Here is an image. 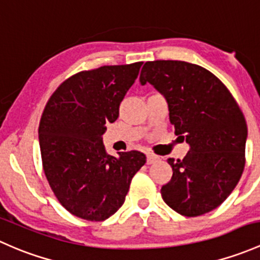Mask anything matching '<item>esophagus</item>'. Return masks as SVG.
I'll use <instances>...</instances> for the list:
<instances>
[{
  "instance_id": "obj_1",
  "label": "esophagus",
  "mask_w": 260,
  "mask_h": 260,
  "mask_svg": "<svg viewBox=\"0 0 260 260\" xmlns=\"http://www.w3.org/2000/svg\"><path fill=\"white\" fill-rule=\"evenodd\" d=\"M156 161H159V156L151 154V152H149V154L146 155V162H148L149 165L154 164V162H156Z\"/></svg>"
}]
</instances>
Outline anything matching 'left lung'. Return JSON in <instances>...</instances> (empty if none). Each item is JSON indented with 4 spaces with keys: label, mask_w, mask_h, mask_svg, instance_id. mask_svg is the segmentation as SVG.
I'll return each mask as SVG.
<instances>
[{
    "label": "left lung",
    "mask_w": 260,
    "mask_h": 260,
    "mask_svg": "<svg viewBox=\"0 0 260 260\" xmlns=\"http://www.w3.org/2000/svg\"><path fill=\"white\" fill-rule=\"evenodd\" d=\"M140 82L164 95L175 134L190 146L183 160L168 159L173 176L161 188L162 199L184 216L209 213L229 197L244 170V115L225 85L199 65L148 61Z\"/></svg>",
    "instance_id": "8db88e82"
}]
</instances>
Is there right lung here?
Here are the masks:
<instances>
[{
    "label": "right lung",
    "mask_w": 260,
    "mask_h": 260,
    "mask_svg": "<svg viewBox=\"0 0 260 260\" xmlns=\"http://www.w3.org/2000/svg\"><path fill=\"white\" fill-rule=\"evenodd\" d=\"M143 62L101 66L72 75L51 95L39 126L42 167L60 204L75 216L103 221L124 204L133 176L146 162L131 150L115 157L106 152V124Z\"/></svg>",
    "instance_id": "add662e5"
}]
</instances>
